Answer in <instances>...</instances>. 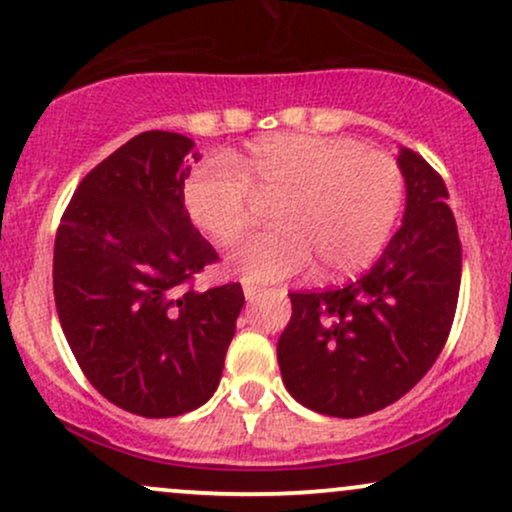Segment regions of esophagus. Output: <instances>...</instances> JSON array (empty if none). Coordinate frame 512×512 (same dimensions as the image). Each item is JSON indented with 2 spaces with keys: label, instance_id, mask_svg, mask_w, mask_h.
Returning a JSON list of instances; mask_svg holds the SVG:
<instances>
[{
  "label": "esophagus",
  "instance_id": "obj_1",
  "mask_svg": "<svg viewBox=\"0 0 512 512\" xmlns=\"http://www.w3.org/2000/svg\"><path fill=\"white\" fill-rule=\"evenodd\" d=\"M263 292H266V290H263V287H256V285H244V297H246V302H256V299L261 297Z\"/></svg>",
  "mask_w": 512,
  "mask_h": 512
}]
</instances>
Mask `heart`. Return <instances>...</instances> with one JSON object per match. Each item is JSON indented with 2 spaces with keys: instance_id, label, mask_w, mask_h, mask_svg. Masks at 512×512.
<instances>
[{
  "instance_id": "b5f03b06",
  "label": "heart",
  "mask_w": 512,
  "mask_h": 512,
  "mask_svg": "<svg viewBox=\"0 0 512 512\" xmlns=\"http://www.w3.org/2000/svg\"><path fill=\"white\" fill-rule=\"evenodd\" d=\"M256 196L273 203L275 227L227 254V270L251 285L318 266L321 278L362 270L388 242L402 201V174L381 150L342 136L270 134L234 162L208 158L184 182V208L213 242L249 227Z\"/></svg>"
}]
</instances>
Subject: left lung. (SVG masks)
<instances>
[{"mask_svg": "<svg viewBox=\"0 0 512 512\" xmlns=\"http://www.w3.org/2000/svg\"><path fill=\"white\" fill-rule=\"evenodd\" d=\"M398 167L405 215L381 258L340 290L290 294L292 318L278 340L282 383L328 417H364L410 393L453 326L462 246L448 189L410 148H400Z\"/></svg>", "mask_w": 512, "mask_h": 512, "instance_id": "8db88e82", "label": "left lung"}]
</instances>
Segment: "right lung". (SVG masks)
<instances>
[{"label": "right lung", "instance_id": "obj_1", "mask_svg": "<svg viewBox=\"0 0 512 512\" xmlns=\"http://www.w3.org/2000/svg\"><path fill=\"white\" fill-rule=\"evenodd\" d=\"M201 155L143 131L78 184L54 239V304L102 398L141 417H179L213 398L244 306L239 282L198 292L218 254L191 225L184 179Z\"/></svg>", "mask_w": 512, "mask_h": 512}]
</instances>
